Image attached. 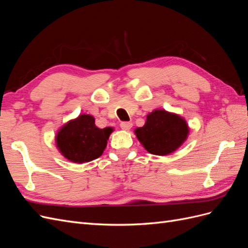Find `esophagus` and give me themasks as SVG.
Returning a JSON list of instances; mask_svg holds the SVG:
<instances>
[{
  "label": "esophagus",
  "instance_id": "34e87169",
  "mask_svg": "<svg viewBox=\"0 0 248 248\" xmlns=\"http://www.w3.org/2000/svg\"><path fill=\"white\" fill-rule=\"evenodd\" d=\"M120 127L124 130H129L132 127V123L131 122H121L120 123Z\"/></svg>",
  "mask_w": 248,
  "mask_h": 248
}]
</instances>
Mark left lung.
I'll use <instances>...</instances> for the list:
<instances>
[{"instance_id": "left-lung-1", "label": "left lung", "mask_w": 248, "mask_h": 248, "mask_svg": "<svg viewBox=\"0 0 248 248\" xmlns=\"http://www.w3.org/2000/svg\"><path fill=\"white\" fill-rule=\"evenodd\" d=\"M136 134L149 153L168 155L183 144L188 127L183 118L156 109L148 115L144 126L136 129Z\"/></svg>"}]
</instances>
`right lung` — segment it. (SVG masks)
<instances>
[{
  "instance_id": "add662e5",
  "label": "right lung",
  "mask_w": 248,
  "mask_h": 248,
  "mask_svg": "<svg viewBox=\"0 0 248 248\" xmlns=\"http://www.w3.org/2000/svg\"><path fill=\"white\" fill-rule=\"evenodd\" d=\"M112 129H100L90 115H80L67 123L57 134V146L72 162L84 163L98 158L106 149Z\"/></svg>"
}]
</instances>
